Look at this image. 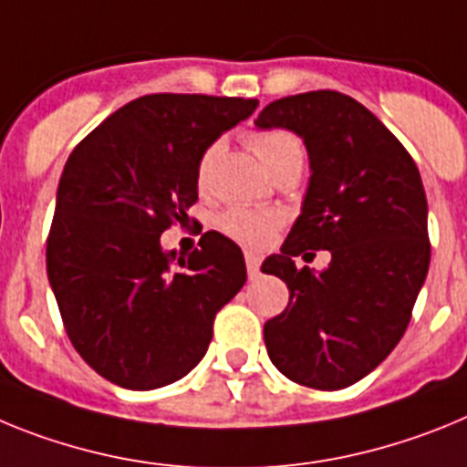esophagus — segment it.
I'll list each match as a JSON object with an SVG mask.
<instances>
[{
    "label": "esophagus",
    "mask_w": 467,
    "mask_h": 467,
    "mask_svg": "<svg viewBox=\"0 0 467 467\" xmlns=\"http://www.w3.org/2000/svg\"><path fill=\"white\" fill-rule=\"evenodd\" d=\"M244 258H246V270H249V277H256L258 267H261V256H258V254H254V251H244Z\"/></svg>",
    "instance_id": "1"
}]
</instances>
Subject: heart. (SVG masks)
I'll return each instance as SVG.
<instances>
[{
    "instance_id": "heart-1",
    "label": "heart",
    "mask_w": 467,
    "mask_h": 467,
    "mask_svg": "<svg viewBox=\"0 0 467 467\" xmlns=\"http://www.w3.org/2000/svg\"><path fill=\"white\" fill-rule=\"evenodd\" d=\"M251 150L256 152L258 160L273 173L282 171L286 166H303L306 150H303L301 138L286 129H265V131H251L246 136ZM218 155H221V143H211L204 150L197 164V185L206 188L209 176L216 166ZM284 225V216L277 211H254V209H228L218 218V228L228 237L237 239L246 246L263 249L275 239L279 228Z\"/></svg>"
}]
</instances>
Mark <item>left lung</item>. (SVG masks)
Returning <instances> with one entry per match:
<instances>
[{"mask_svg":"<svg viewBox=\"0 0 467 467\" xmlns=\"http://www.w3.org/2000/svg\"><path fill=\"white\" fill-rule=\"evenodd\" d=\"M256 127L298 133L312 169L282 254L261 267L289 286L263 329L267 355L294 383L340 390L371 374L411 319L430 265L420 173L374 112L331 88L265 105ZM307 248L332 251L322 274L290 261Z\"/></svg>","mask_w":467,"mask_h":467,"instance_id":"left-lung-1","label":"left lung"}]
</instances>
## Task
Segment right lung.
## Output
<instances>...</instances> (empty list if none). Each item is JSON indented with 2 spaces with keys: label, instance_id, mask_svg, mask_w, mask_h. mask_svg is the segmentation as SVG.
<instances>
[{
  "label": "right lung",
  "instance_id": "add662e5",
  "mask_svg": "<svg viewBox=\"0 0 467 467\" xmlns=\"http://www.w3.org/2000/svg\"><path fill=\"white\" fill-rule=\"evenodd\" d=\"M258 100L150 93L112 112L67 157L47 237V273L84 362L129 390L183 379L213 319L246 282L242 249L209 230L171 261L160 234L188 223L197 164Z\"/></svg>",
  "mask_w": 467,
  "mask_h": 467
}]
</instances>
